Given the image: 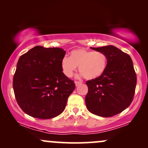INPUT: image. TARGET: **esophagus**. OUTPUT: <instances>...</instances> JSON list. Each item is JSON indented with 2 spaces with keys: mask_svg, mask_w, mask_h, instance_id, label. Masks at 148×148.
<instances>
[{
  "mask_svg": "<svg viewBox=\"0 0 148 148\" xmlns=\"http://www.w3.org/2000/svg\"><path fill=\"white\" fill-rule=\"evenodd\" d=\"M81 84H82V82H81V81H75V85H76V86H79V85Z\"/></svg>",
  "mask_w": 148,
  "mask_h": 148,
  "instance_id": "esophagus-1",
  "label": "esophagus"
}]
</instances>
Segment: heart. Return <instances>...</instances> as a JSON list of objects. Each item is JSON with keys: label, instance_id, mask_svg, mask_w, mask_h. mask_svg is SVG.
Returning a JSON list of instances; mask_svg holds the SVG:
<instances>
[{"label": "heart", "instance_id": "obj_1", "mask_svg": "<svg viewBox=\"0 0 148 148\" xmlns=\"http://www.w3.org/2000/svg\"><path fill=\"white\" fill-rule=\"evenodd\" d=\"M108 59L101 51H92L86 49H77L71 51L70 57L64 56L61 67L64 74L72 77L79 66V70L88 80L95 79L103 74L106 69Z\"/></svg>", "mask_w": 148, "mask_h": 148}]
</instances>
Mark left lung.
I'll use <instances>...</instances> for the list:
<instances>
[{"label": "left lung", "instance_id": "1", "mask_svg": "<svg viewBox=\"0 0 148 148\" xmlns=\"http://www.w3.org/2000/svg\"><path fill=\"white\" fill-rule=\"evenodd\" d=\"M92 49L106 54V69L99 78L86 81L88 110L108 118L123 112L131 104L135 94L136 74L131 57L112 45Z\"/></svg>", "mask_w": 148, "mask_h": 148}]
</instances>
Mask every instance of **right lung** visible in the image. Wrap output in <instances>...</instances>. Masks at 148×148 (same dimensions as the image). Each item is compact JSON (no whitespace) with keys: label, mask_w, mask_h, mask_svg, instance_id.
Wrapping results in <instances>:
<instances>
[{"label":"right lung","mask_w":148,"mask_h":148,"mask_svg":"<svg viewBox=\"0 0 148 148\" xmlns=\"http://www.w3.org/2000/svg\"><path fill=\"white\" fill-rule=\"evenodd\" d=\"M62 49L37 46L18 59L13 78L15 98L22 111L35 118L62 113L75 84L62 72Z\"/></svg>","instance_id":"right-lung-1"}]
</instances>
